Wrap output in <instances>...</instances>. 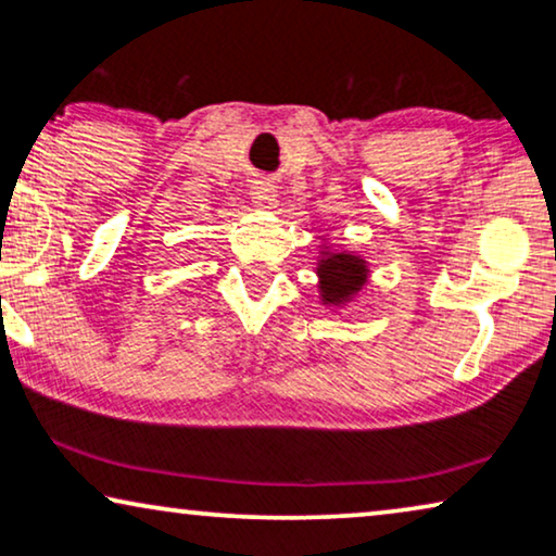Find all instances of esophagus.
Returning a JSON list of instances; mask_svg holds the SVG:
<instances>
[{
	"label": "esophagus",
	"mask_w": 556,
	"mask_h": 556,
	"mask_svg": "<svg viewBox=\"0 0 556 556\" xmlns=\"http://www.w3.org/2000/svg\"><path fill=\"white\" fill-rule=\"evenodd\" d=\"M253 204L261 210H270L276 204V187L270 179H257L253 185Z\"/></svg>",
	"instance_id": "obj_1"
}]
</instances>
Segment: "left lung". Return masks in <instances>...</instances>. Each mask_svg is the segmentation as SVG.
Listing matches in <instances>:
<instances>
[{
	"label": "left lung",
	"instance_id": "obj_1",
	"mask_svg": "<svg viewBox=\"0 0 556 556\" xmlns=\"http://www.w3.org/2000/svg\"><path fill=\"white\" fill-rule=\"evenodd\" d=\"M318 276V295L324 306H346L362 293L369 280V265L362 255L349 253V250H329L321 248L316 263Z\"/></svg>",
	"mask_w": 556,
	"mask_h": 556
}]
</instances>
